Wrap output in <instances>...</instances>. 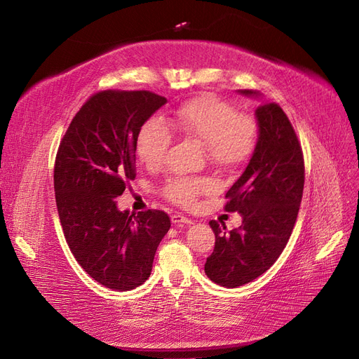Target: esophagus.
Here are the masks:
<instances>
[{"label":"esophagus","instance_id":"obj_1","mask_svg":"<svg viewBox=\"0 0 359 359\" xmlns=\"http://www.w3.org/2000/svg\"><path fill=\"white\" fill-rule=\"evenodd\" d=\"M170 220H172V223L173 224H191L193 222L189 219V217H186V215H182V214H180V212H177V214H172V217H170Z\"/></svg>","mask_w":359,"mask_h":359}]
</instances>
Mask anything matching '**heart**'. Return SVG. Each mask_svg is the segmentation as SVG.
Returning <instances> with one entry per match:
<instances>
[{
  "label": "heart",
  "instance_id": "obj_1",
  "mask_svg": "<svg viewBox=\"0 0 359 359\" xmlns=\"http://www.w3.org/2000/svg\"><path fill=\"white\" fill-rule=\"evenodd\" d=\"M168 124L177 132L205 145L206 156L215 166L232 168L248 158L256 144V124L252 116L238 114L235 107L215 95L202 94L180 104ZM165 121L151 118L140 127L136 151L147 166L157 168L172 144ZM210 182L199 178H173L165 186L166 198L182 206H191Z\"/></svg>",
  "mask_w": 359,
  "mask_h": 359
}]
</instances>
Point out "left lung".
<instances>
[{
  "mask_svg": "<svg viewBox=\"0 0 359 359\" xmlns=\"http://www.w3.org/2000/svg\"><path fill=\"white\" fill-rule=\"evenodd\" d=\"M238 93L260 104L255 112L257 140L252 158L226 193V211H236L243 224L226 231L224 224L210 222L215 247L205 274L223 287L247 285L276 262L295 226L304 190L301 145L283 109L265 102L259 91Z\"/></svg>",
  "mask_w": 359,
  "mask_h": 359,
  "instance_id": "obj_1",
  "label": "left lung"
}]
</instances>
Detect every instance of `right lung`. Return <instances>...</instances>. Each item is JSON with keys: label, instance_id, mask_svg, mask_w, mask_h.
Listing matches in <instances>:
<instances>
[{"label": "right lung", "instance_id": "1", "mask_svg": "<svg viewBox=\"0 0 359 359\" xmlns=\"http://www.w3.org/2000/svg\"><path fill=\"white\" fill-rule=\"evenodd\" d=\"M166 103L149 91H102L76 114L58 148L53 189L64 236L90 277L114 290L145 283L170 229L166 212L135 215L115 201L136 178L140 127Z\"/></svg>", "mask_w": 359, "mask_h": 359}]
</instances>
